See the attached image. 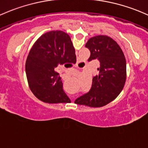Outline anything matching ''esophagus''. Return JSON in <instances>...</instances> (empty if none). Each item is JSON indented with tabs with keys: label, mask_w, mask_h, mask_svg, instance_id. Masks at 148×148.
Returning <instances> with one entry per match:
<instances>
[{
	"label": "esophagus",
	"mask_w": 148,
	"mask_h": 148,
	"mask_svg": "<svg viewBox=\"0 0 148 148\" xmlns=\"http://www.w3.org/2000/svg\"><path fill=\"white\" fill-rule=\"evenodd\" d=\"M81 88H82V86H81L80 85H78V86H77V88H76V89H77V91H79V90L81 89Z\"/></svg>",
	"instance_id": "34e87169"
}]
</instances>
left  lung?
Returning a JSON list of instances; mask_svg holds the SVG:
<instances>
[{"label":"left lung","instance_id":"1","mask_svg":"<svg viewBox=\"0 0 148 148\" xmlns=\"http://www.w3.org/2000/svg\"><path fill=\"white\" fill-rule=\"evenodd\" d=\"M106 35L90 38L86 47L91 54L88 61L97 62L99 74L93 78L92 86L85 97L84 104L91 108H105L117 98L126 80V61L120 47Z\"/></svg>","mask_w":148,"mask_h":148}]
</instances>
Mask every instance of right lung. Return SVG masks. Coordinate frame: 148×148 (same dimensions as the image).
<instances>
[{"label": "right lung", "instance_id": "1", "mask_svg": "<svg viewBox=\"0 0 148 148\" xmlns=\"http://www.w3.org/2000/svg\"><path fill=\"white\" fill-rule=\"evenodd\" d=\"M48 34V33H47ZM47 34L42 35L29 52L26 61L27 82L32 94L45 103L71 102L63 89L59 70L69 63H76L75 49L72 43L57 40L41 42Z\"/></svg>", "mask_w": 148, "mask_h": 148}]
</instances>
